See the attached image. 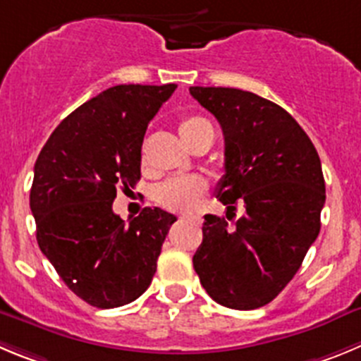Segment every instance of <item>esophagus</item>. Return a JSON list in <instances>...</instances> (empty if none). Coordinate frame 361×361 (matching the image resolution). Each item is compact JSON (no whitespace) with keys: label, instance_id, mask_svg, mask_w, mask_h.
I'll use <instances>...</instances> for the list:
<instances>
[{"label":"esophagus","instance_id":"obj_1","mask_svg":"<svg viewBox=\"0 0 361 361\" xmlns=\"http://www.w3.org/2000/svg\"><path fill=\"white\" fill-rule=\"evenodd\" d=\"M180 221L181 222H190V221H194V217H188V215H183V217H180Z\"/></svg>","mask_w":361,"mask_h":361}]
</instances>
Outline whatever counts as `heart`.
Wrapping results in <instances>:
<instances>
[{"instance_id":"1","label":"heart","mask_w":361,"mask_h":361,"mask_svg":"<svg viewBox=\"0 0 361 361\" xmlns=\"http://www.w3.org/2000/svg\"><path fill=\"white\" fill-rule=\"evenodd\" d=\"M208 124L203 117L187 116L178 123V131L183 142L190 139L200 128ZM203 183L200 180H169L157 188V201L167 210L190 212L197 207L203 196Z\"/></svg>"}]
</instances>
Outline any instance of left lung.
<instances>
[{
    "label": "left lung",
    "instance_id": "8db88e82",
    "mask_svg": "<svg viewBox=\"0 0 361 361\" xmlns=\"http://www.w3.org/2000/svg\"><path fill=\"white\" fill-rule=\"evenodd\" d=\"M224 133V176L217 197L245 212L233 226L204 215L192 258L219 305L255 310L271 302L301 267L321 231L326 185L321 158L298 121L279 104L240 89L190 87Z\"/></svg>",
    "mask_w": 361,
    "mask_h": 361
}]
</instances>
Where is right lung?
<instances>
[{
	"instance_id": "add662e5",
	"label": "right lung",
	"mask_w": 361,
	"mask_h": 361,
	"mask_svg": "<svg viewBox=\"0 0 361 361\" xmlns=\"http://www.w3.org/2000/svg\"><path fill=\"white\" fill-rule=\"evenodd\" d=\"M167 85H116L67 116L35 161L30 208L37 242L67 287L96 308L144 294L176 221L144 208L130 224L114 214L117 190L140 180L147 124L173 96Z\"/></svg>"
}]
</instances>
